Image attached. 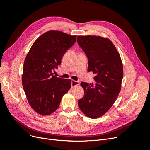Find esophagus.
<instances>
[{"instance_id": "obj_1", "label": "esophagus", "mask_w": 150, "mask_h": 150, "mask_svg": "<svg viewBox=\"0 0 150 150\" xmlns=\"http://www.w3.org/2000/svg\"><path fill=\"white\" fill-rule=\"evenodd\" d=\"M79 81H76L72 80V88H74L76 86H79Z\"/></svg>"}]
</instances>
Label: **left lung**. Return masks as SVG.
I'll use <instances>...</instances> for the list:
<instances>
[{
    "mask_svg": "<svg viewBox=\"0 0 150 150\" xmlns=\"http://www.w3.org/2000/svg\"><path fill=\"white\" fill-rule=\"evenodd\" d=\"M78 43L89 60L88 71L96 74L94 84L81 82L84 95L79 108L90 118L101 117L110 110L120 92L123 67L112 41L99 35H78Z\"/></svg>",
    "mask_w": 150,
    "mask_h": 150,
    "instance_id": "8db88e82",
    "label": "left lung"
}]
</instances>
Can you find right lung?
Listing matches in <instances>:
<instances>
[{"label":"right lung","mask_w":150,"mask_h":150,"mask_svg":"<svg viewBox=\"0 0 150 150\" xmlns=\"http://www.w3.org/2000/svg\"><path fill=\"white\" fill-rule=\"evenodd\" d=\"M76 40V35L49 30L35 40L25 57L22 83L31 108L42 116L56 111L62 96L71 87L70 79L54 76L66 51Z\"/></svg>","instance_id":"right-lung-1"}]
</instances>
